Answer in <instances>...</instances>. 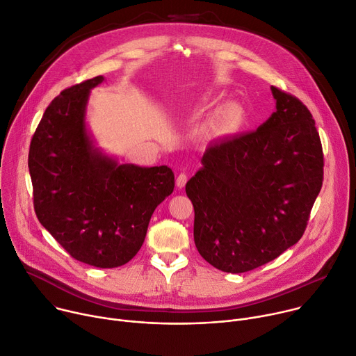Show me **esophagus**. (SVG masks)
<instances>
[{"label": "esophagus", "mask_w": 356, "mask_h": 356, "mask_svg": "<svg viewBox=\"0 0 356 356\" xmlns=\"http://www.w3.org/2000/svg\"><path fill=\"white\" fill-rule=\"evenodd\" d=\"M186 181H187V175H186L184 172H181V173L177 176V179H176V184H177L179 188H181V187H184Z\"/></svg>", "instance_id": "34e87169"}]
</instances>
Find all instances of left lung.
Returning <instances> with one entry per match:
<instances>
[{"label": "left lung", "mask_w": 356, "mask_h": 356, "mask_svg": "<svg viewBox=\"0 0 356 356\" xmlns=\"http://www.w3.org/2000/svg\"><path fill=\"white\" fill-rule=\"evenodd\" d=\"M277 111L254 132L207 147L186 184L195 243L224 273H247L302 237L324 180V153L308 108L271 86Z\"/></svg>", "instance_id": "left-lung-1"}]
</instances>
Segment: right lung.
<instances>
[{"label": "right lung", "mask_w": 356, "mask_h": 356, "mask_svg": "<svg viewBox=\"0 0 356 356\" xmlns=\"http://www.w3.org/2000/svg\"><path fill=\"white\" fill-rule=\"evenodd\" d=\"M95 76L62 90L32 136L28 168L37 217L75 260L99 268L129 263L154 209L170 196L168 166L119 165L95 147L85 113Z\"/></svg>", "instance_id": "obj_1"}]
</instances>
